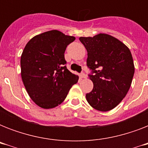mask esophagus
Returning <instances> with one entry per match:
<instances>
[{"label": "esophagus", "instance_id": "34e87169", "mask_svg": "<svg viewBox=\"0 0 148 148\" xmlns=\"http://www.w3.org/2000/svg\"><path fill=\"white\" fill-rule=\"evenodd\" d=\"M80 77H81V78H86L87 76H86V74H84V73H81V74H80Z\"/></svg>", "mask_w": 148, "mask_h": 148}]
</instances>
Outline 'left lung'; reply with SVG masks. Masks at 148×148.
<instances>
[{
	"label": "left lung",
	"mask_w": 148,
	"mask_h": 148,
	"mask_svg": "<svg viewBox=\"0 0 148 148\" xmlns=\"http://www.w3.org/2000/svg\"><path fill=\"white\" fill-rule=\"evenodd\" d=\"M79 40L88 51V76L94 88L86 95L92 108L100 111L112 110L121 103L131 87L134 65L129 48L117 38L106 34Z\"/></svg>",
	"instance_id": "8db88e82"
}]
</instances>
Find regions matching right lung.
Masks as SVG:
<instances>
[{
    "label": "right lung",
    "instance_id": "add662e5",
    "mask_svg": "<svg viewBox=\"0 0 148 148\" xmlns=\"http://www.w3.org/2000/svg\"><path fill=\"white\" fill-rule=\"evenodd\" d=\"M75 38L57 30L34 37L21 58V78L31 100L45 109L62 103L70 89L78 81L65 64L64 52Z\"/></svg>",
    "mask_w": 148,
    "mask_h": 148
}]
</instances>
